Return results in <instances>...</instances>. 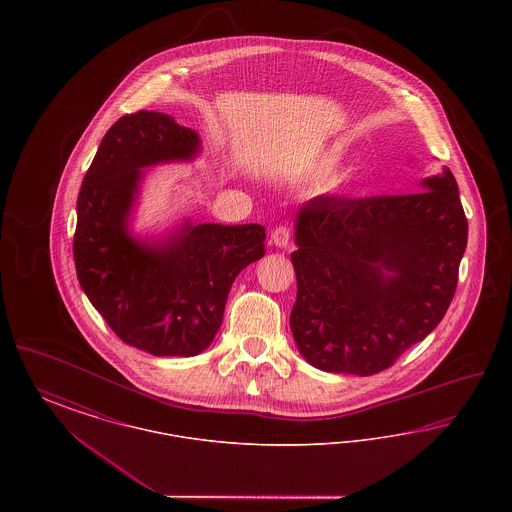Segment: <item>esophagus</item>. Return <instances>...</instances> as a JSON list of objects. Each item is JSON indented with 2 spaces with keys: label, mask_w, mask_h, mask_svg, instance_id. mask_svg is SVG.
I'll use <instances>...</instances> for the list:
<instances>
[{
  "label": "esophagus",
  "mask_w": 512,
  "mask_h": 512,
  "mask_svg": "<svg viewBox=\"0 0 512 512\" xmlns=\"http://www.w3.org/2000/svg\"><path fill=\"white\" fill-rule=\"evenodd\" d=\"M292 240V228L282 224V226H276L270 234V242L276 245V247H286Z\"/></svg>",
  "instance_id": "34e87169"
}]
</instances>
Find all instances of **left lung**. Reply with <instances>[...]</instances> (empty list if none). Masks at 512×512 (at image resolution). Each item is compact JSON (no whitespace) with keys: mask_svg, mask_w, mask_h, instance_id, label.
Returning <instances> with one entry per match:
<instances>
[{"mask_svg":"<svg viewBox=\"0 0 512 512\" xmlns=\"http://www.w3.org/2000/svg\"><path fill=\"white\" fill-rule=\"evenodd\" d=\"M420 190L320 195L299 209L290 326L311 365L357 376L382 372L445 317L468 220L449 169Z\"/></svg>","mask_w":512,"mask_h":512,"instance_id":"1","label":"left lung"}]
</instances>
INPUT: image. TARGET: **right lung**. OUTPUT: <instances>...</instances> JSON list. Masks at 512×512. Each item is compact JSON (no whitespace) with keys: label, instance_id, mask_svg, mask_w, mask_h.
Listing matches in <instances>:
<instances>
[{"label":"right lung","instance_id":"obj_1","mask_svg":"<svg viewBox=\"0 0 512 512\" xmlns=\"http://www.w3.org/2000/svg\"><path fill=\"white\" fill-rule=\"evenodd\" d=\"M197 149L194 130L171 115H124L103 136L76 201L73 255L82 290L124 343L155 357L207 349L232 282L265 255L261 224L188 222L161 247L128 234L140 169L192 159Z\"/></svg>","mask_w":512,"mask_h":512}]
</instances>
